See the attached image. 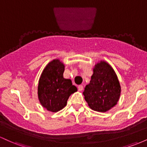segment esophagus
I'll return each instance as SVG.
<instances>
[{
  "instance_id": "esophagus-1",
  "label": "esophagus",
  "mask_w": 147,
  "mask_h": 147,
  "mask_svg": "<svg viewBox=\"0 0 147 147\" xmlns=\"http://www.w3.org/2000/svg\"><path fill=\"white\" fill-rule=\"evenodd\" d=\"M83 89H84V87H83V86H82V85H80V86H78V90L79 91H82V90H83Z\"/></svg>"
}]
</instances>
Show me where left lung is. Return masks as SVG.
Wrapping results in <instances>:
<instances>
[{"mask_svg": "<svg viewBox=\"0 0 147 147\" xmlns=\"http://www.w3.org/2000/svg\"><path fill=\"white\" fill-rule=\"evenodd\" d=\"M84 99L92 110L106 112L117 104L121 86L112 66L106 61H100L94 65L90 83L83 92Z\"/></svg>", "mask_w": 147, "mask_h": 147, "instance_id": "8db88e82", "label": "left lung"}]
</instances>
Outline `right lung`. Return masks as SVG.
Returning a JSON list of instances; mask_svg holds the SVG:
<instances>
[{
	"instance_id": "1",
	"label": "right lung",
	"mask_w": 147,
	"mask_h": 147,
	"mask_svg": "<svg viewBox=\"0 0 147 147\" xmlns=\"http://www.w3.org/2000/svg\"><path fill=\"white\" fill-rule=\"evenodd\" d=\"M65 65L59 59L47 64L38 84V98L43 108L52 113L58 112L67 104V101L77 88L70 79L63 77Z\"/></svg>"
}]
</instances>
